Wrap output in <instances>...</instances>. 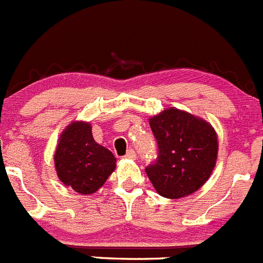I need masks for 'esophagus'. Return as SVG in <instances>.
Here are the masks:
<instances>
[{
    "instance_id": "34e87169",
    "label": "esophagus",
    "mask_w": 263,
    "mask_h": 263,
    "mask_svg": "<svg viewBox=\"0 0 263 263\" xmlns=\"http://www.w3.org/2000/svg\"><path fill=\"white\" fill-rule=\"evenodd\" d=\"M126 158H129V159H135L136 158V152L134 151V149H128V151H127V153H126Z\"/></svg>"
}]
</instances>
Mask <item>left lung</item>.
<instances>
[{
	"mask_svg": "<svg viewBox=\"0 0 263 263\" xmlns=\"http://www.w3.org/2000/svg\"><path fill=\"white\" fill-rule=\"evenodd\" d=\"M158 145L153 163L145 167L157 192L180 198L196 192L215 166L217 134L209 123L178 109H167L151 118Z\"/></svg>",
	"mask_w": 263,
	"mask_h": 263,
	"instance_id": "8db88e82",
	"label": "left lung"
}]
</instances>
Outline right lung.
Instances as JSON below:
<instances>
[{
    "instance_id": "right-lung-1",
    "label": "right lung",
    "mask_w": 263,
    "mask_h": 263,
    "mask_svg": "<svg viewBox=\"0 0 263 263\" xmlns=\"http://www.w3.org/2000/svg\"><path fill=\"white\" fill-rule=\"evenodd\" d=\"M115 157L98 145L88 123H71L61 135L54 154L61 181L80 195H92L115 168Z\"/></svg>"
}]
</instances>
